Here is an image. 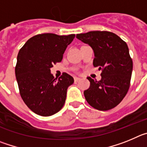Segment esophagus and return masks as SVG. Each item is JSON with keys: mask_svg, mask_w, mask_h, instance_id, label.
Returning a JSON list of instances; mask_svg holds the SVG:
<instances>
[{"mask_svg": "<svg viewBox=\"0 0 147 147\" xmlns=\"http://www.w3.org/2000/svg\"><path fill=\"white\" fill-rule=\"evenodd\" d=\"M80 80H81V79H80V78H79V77H76V76H75V77H74V82H77L80 81Z\"/></svg>", "mask_w": 147, "mask_h": 147, "instance_id": "1", "label": "esophagus"}]
</instances>
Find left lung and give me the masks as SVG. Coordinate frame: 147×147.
Returning <instances> with one entry per match:
<instances>
[{"mask_svg": "<svg viewBox=\"0 0 147 147\" xmlns=\"http://www.w3.org/2000/svg\"><path fill=\"white\" fill-rule=\"evenodd\" d=\"M76 37L90 45L95 55L93 66L102 70L100 81L87 78L90 85L84 91L85 99L96 110L114 108L125 97L130 85L133 64L127 43L107 31L78 34Z\"/></svg>", "mask_w": 147, "mask_h": 147, "instance_id": "obj_1", "label": "left lung"}]
</instances>
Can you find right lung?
Listing matches in <instances>:
<instances>
[{
	"mask_svg": "<svg viewBox=\"0 0 147 147\" xmlns=\"http://www.w3.org/2000/svg\"><path fill=\"white\" fill-rule=\"evenodd\" d=\"M74 37L75 34H40L30 38L19 51L15 66L19 91L34 113L50 116L64 106L67 89L74 83V78L64 72L57 80L50 68L62 61Z\"/></svg>",
	"mask_w": 147,
	"mask_h": 147,
	"instance_id": "right-lung-1",
	"label": "right lung"
}]
</instances>
